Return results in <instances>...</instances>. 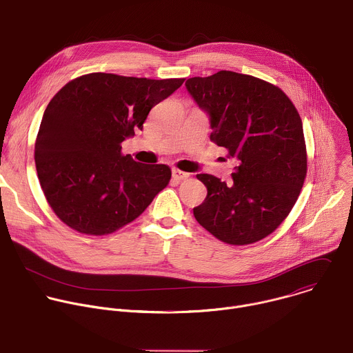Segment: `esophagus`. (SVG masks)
<instances>
[{
	"label": "esophagus",
	"instance_id": "1",
	"mask_svg": "<svg viewBox=\"0 0 353 353\" xmlns=\"http://www.w3.org/2000/svg\"><path fill=\"white\" fill-rule=\"evenodd\" d=\"M172 174H173V177H174L176 180H179V181L185 180V179H188V177H190V173H187V172H181V170H179V169H173Z\"/></svg>",
	"mask_w": 353,
	"mask_h": 353
}]
</instances>
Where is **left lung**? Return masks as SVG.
<instances>
[{"label": "left lung", "mask_w": 353, "mask_h": 353, "mask_svg": "<svg viewBox=\"0 0 353 353\" xmlns=\"http://www.w3.org/2000/svg\"><path fill=\"white\" fill-rule=\"evenodd\" d=\"M211 117L210 139L237 166L226 184L196 174L208 190L196 222L223 243L244 245L271 234L289 215L307 173L303 124L292 100L260 78L219 71L185 82Z\"/></svg>", "instance_id": "8db88e82"}]
</instances>
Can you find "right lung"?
I'll return each mask as SVG.
<instances>
[{
	"label": "right lung",
	"instance_id": "add662e5",
	"mask_svg": "<svg viewBox=\"0 0 353 353\" xmlns=\"http://www.w3.org/2000/svg\"><path fill=\"white\" fill-rule=\"evenodd\" d=\"M183 82L92 72L50 100L34 162L47 203L61 222L82 234H110L137 219L169 184V166L135 162L123 155L121 142L142 130L150 109Z\"/></svg>",
	"mask_w": 353,
	"mask_h": 353
}]
</instances>
